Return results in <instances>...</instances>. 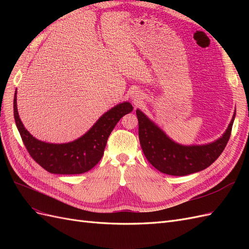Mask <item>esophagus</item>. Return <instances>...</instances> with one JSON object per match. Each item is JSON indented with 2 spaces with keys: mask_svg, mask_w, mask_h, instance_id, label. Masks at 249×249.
I'll use <instances>...</instances> for the list:
<instances>
[{
  "mask_svg": "<svg viewBox=\"0 0 249 249\" xmlns=\"http://www.w3.org/2000/svg\"><path fill=\"white\" fill-rule=\"evenodd\" d=\"M141 100H142V97H141L140 95H136V96H134V101H135V103H136V104L140 103V102H141Z\"/></svg>",
  "mask_w": 249,
  "mask_h": 249,
  "instance_id": "1",
  "label": "esophagus"
}]
</instances>
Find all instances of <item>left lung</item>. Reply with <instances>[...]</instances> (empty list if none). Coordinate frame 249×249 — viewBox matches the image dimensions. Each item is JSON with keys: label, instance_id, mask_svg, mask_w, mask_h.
Masks as SVG:
<instances>
[{"label": "left lung", "instance_id": "1", "mask_svg": "<svg viewBox=\"0 0 249 249\" xmlns=\"http://www.w3.org/2000/svg\"><path fill=\"white\" fill-rule=\"evenodd\" d=\"M136 114L139 124V141L147 161L159 171L169 176H187L213 164L227 146L236 110L228 129L217 140L201 145H183L170 139L141 110Z\"/></svg>", "mask_w": 249, "mask_h": 249}]
</instances>
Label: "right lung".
I'll use <instances>...</instances> for the list:
<instances>
[{
  "label": "right lung",
  "mask_w": 249,
  "mask_h": 249,
  "mask_svg": "<svg viewBox=\"0 0 249 249\" xmlns=\"http://www.w3.org/2000/svg\"><path fill=\"white\" fill-rule=\"evenodd\" d=\"M129 102L120 103L108 110L80 138L67 143H49L36 139L22 124L17 106V91L13 113L22 142L33 159L42 168L56 175H80L92 169L100 162L111 132L119 119L132 112Z\"/></svg>",
  "instance_id": "right-lung-1"
}]
</instances>
